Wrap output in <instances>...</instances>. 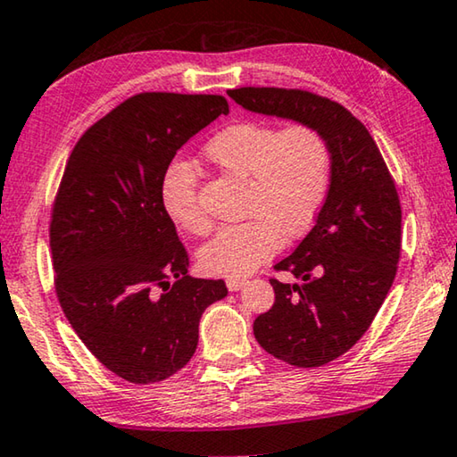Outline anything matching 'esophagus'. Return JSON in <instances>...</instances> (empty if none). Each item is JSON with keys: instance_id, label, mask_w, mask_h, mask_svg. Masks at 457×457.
Masks as SVG:
<instances>
[{"instance_id": "obj_1", "label": "esophagus", "mask_w": 457, "mask_h": 457, "mask_svg": "<svg viewBox=\"0 0 457 457\" xmlns=\"http://www.w3.org/2000/svg\"><path fill=\"white\" fill-rule=\"evenodd\" d=\"M247 284V278H228L227 279V287L230 292H237V290H241V287Z\"/></svg>"}]
</instances>
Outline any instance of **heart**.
<instances>
[{
  "label": "heart",
  "mask_w": 457,
  "mask_h": 457,
  "mask_svg": "<svg viewBox=\"0 0 457 457\" xmlns=\"http://www.w3.org/2000/svg\"><path fill=\"white\" fill-rule=\"evenodd\" d=\"M220 173L245 181L243 216L222 228L200 253L214 276L241 278L276 255L282 238L294 241L317 219L328 189L331 155L312 126L238 120L224 126L202 149ZM161 204L192 235H206L212 222L198 200V178L184 163H170L161 178Z\"/></svg>",
  "instance_id": "b5f03b06"
}]
</instances>
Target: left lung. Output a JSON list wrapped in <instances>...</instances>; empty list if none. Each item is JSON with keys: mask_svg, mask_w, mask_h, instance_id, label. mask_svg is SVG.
<instances>
[{"mask_svg": "<svg viewBox=\"0 0 457 457\" xmlns=\"http://www.w3.org/2000/svg\"><path fill=\"white\" fill-rule=\"evenodd\" d=\"M227 94L255 114L312 126L331 153V184L317 222L270 279L276 302L253 322L259 345L298 368L345 353L380 311L396 276L403 210L374 138L347 108L304 89L241 87Z\"/></svg>", "mask_w": 457, "mask_h": 457, "instance_id": "left-lung-1", "label": "left lung"}]
</instances>
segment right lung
I'll use <instances>...</instances> for the list:
<instances>
[{
	"instance_id": "1",
	"label": "right lung",
	"mask_w": 457,
	"mask_h": 457,
	"mask_svg": "<svg viewBox=\"0 0 457 457\" xmlns=\"http://www.w3.org/2000/svg\"><path fill=\"white\" fill-rule=\"evenodd\" d=\"M228 114L222 96L149 91L89 126L51 216L54 290L86 347L132 384L173 376L198 347L202 312L228 290L187 276L161 178L195 132Z\"/></svg>"
}]
</instances>
